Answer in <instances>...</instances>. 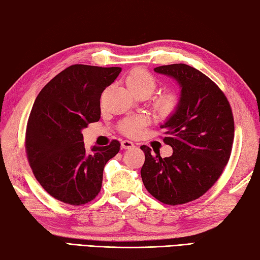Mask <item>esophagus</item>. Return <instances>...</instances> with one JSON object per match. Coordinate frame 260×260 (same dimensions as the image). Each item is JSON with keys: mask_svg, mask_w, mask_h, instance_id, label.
<instances>
[{"mask_svg": "<svg viewBox=\"0 0 260 260\" xmlns=\"http://www.w3.org/2000/svg\"><path fill=\"white\" fill-rule=\"evenodd\" d=\"M121 147L123 149H131L135 147V144L133 142H130V140H123L121 143Z\"/></svg>", "mask_w": 260, "mask_h": 260, "instance_id": "obj_1", "label": "esophagus"}]
</instances>
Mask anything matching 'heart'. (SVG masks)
Returning a JSON list of instances; mask_svg holds the SVG:
<instances>
[{
    "label": "heart",
    "mask_w": 260,
    "mask_h": 260,
    "mask_svg": "<svg viewBox=\"0 0 260 260\" xmlns=\"http://www.w3.org/2000/svg\"><path fill=\"white\" fill-rule=\"evenodd\" d=\"M125 83L127 89H129L134 94L146 92L152 94L154 90L156 88V80L154 76L145 70H137L131 71L126 75ZM178 105V98L175 93H166L158 97L155 107L157 112L162 115H170L171 113L175 112ZM147 120L145 117H137V118H129L125 120L121 124V130L127 136H137L142 127L146 124Z\"/></svg>",
    "instance_id": "heart-1"
}]
</instances>
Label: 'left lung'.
<instances>
[{"mask_svg":"<svg viewBox=\"0 0 260 260\" xmlns=\"http://www.w3.org/2000/svg\"><path fill=\"white\" fill-rule=\"evenodd\" d=\"M180 86L177 108L160 127L172 155L162 158L142 146L140 170L145 187L162 203L177 206L197 200L216 183L230 160L234 118L222 91L197 68L186 63L155 67Z\"/></svg>","mask_w":260,"mask_h":260,"instance_id":"left-lung-1","label":"left lung"}]
</instances>
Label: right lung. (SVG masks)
Segmentation results:
<instances>
[{"mask_svg": "<svg viewBox=\"0 0 260 260\" xmlns=\"http://www.w3.org/2000/svg\"><path fill=\"white\" fill-rule=\"evenodd\" d=\"M121 67L72 65L36 97L27 123L26 152L35 178L63 203L82 206L102 188L104 167L120 151L117 140L86 152L82 130L100 118L103 91Z\"/></svg>", "mask_w": 260, "mask_h": 260, "instance_id": "add662e5", "label": "right lung"}]
</instances>
